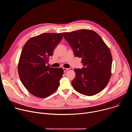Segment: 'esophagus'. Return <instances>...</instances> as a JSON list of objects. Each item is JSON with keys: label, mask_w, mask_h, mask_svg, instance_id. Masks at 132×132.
<instances>
[{"label": "esophagus", "mask_w": 132, "mask_h": 132, "mask_svg": "<svg viewBox=\"0 0 132 132\" xmlns=\"http://www.w3.org/2000/svg\"><path fill=\"white\" fill-rule=\"evenodd\" d=\"M63 69H64V72H66V71H67L68 69H69V68H63Z\"/></svg>", "instance_id": "obj_1"}]
</instances>
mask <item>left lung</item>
Masks as SVG:
<instances>
[{"label":"left lung","mask_w":132,"mask_h":132,"mask_svg":"<svg viewBox=\"0 0 132 132\" xmlns=\"http://www.w3.org/2000/svg\"><path fill=\"white\" fill-rule=\"evenodd\" d=\"M76 57L82 59L84 67L75 69L76 77L71 84L77 92L92 96L108 85L112 63L111 53L101 36L91 30L81 29L63 33Z\"/></svg>","instance_id":"8db88e82"}]
</instances>
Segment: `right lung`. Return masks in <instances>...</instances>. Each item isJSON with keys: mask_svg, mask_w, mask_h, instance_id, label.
<instances>
[{"mask_svg": "<svg viewBox=\"0 0 132 132\" xmlns=\"http://www.w3.org/2000/svg\"><path fill=\"white\" fill-rule=\"evenodd\" d=\"M63 34L44 33L30 38L24 44L18 65L20 79L26 89L40 98L48 97L60 86L64 70L46 63Z\"/></svg>", "mask_w": 132, "mask_h": 132, "instance_id": "obj_1", "label": "right lung"}]
</instances>
